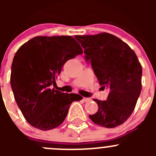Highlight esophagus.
Returning <instances> with one entry per match:
<instances>
[{"label": "esophagus", "instance_id": "34e87169", "mask_svg": "<svg viewBox=\"0 0 156 156\" xmlns=\"http://www.w3.org/2000/svg\"><path fill=\"white\" fill-rule=\"evenodd\" d=\"M83 101H84V102H89V101H90V99L87 98V97H83Z\"/></svg>", "mask_w": 156, "mask_h": 156}]
</instances>
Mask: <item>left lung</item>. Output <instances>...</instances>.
I'll list each match as a JSON object with an SVG mask.
<instances>
[{"label": "left lung", "instance_id": "8db88e82", "mask_svg": "<svg viewBox=\"0 0 156 156\" xmlns=\"http://www.w3.org/2000/svg\"><path fill=\"white\" fill-rule=\"evenodd\" d=\"M75 37L84 49L101 87L110 90L106 100L94 99L98 110L90 119L107 128L122 125L134 110L142 89V66L136 53L109 33Z\"/></svg>", "mask_w": 156, "mask_h": 156}]
</instances>
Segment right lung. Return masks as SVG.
Listing matches in <instances>:
<instances>
[{"label":"right lung","mask_w":156,"mask_h":156,"mask_svg":"<svg viewBox=\"0 0 156 156\" xmlns=\"http://www.w3.org/2000/svg\"><path fill=\"white\" fill-rule=\"evenodd\" d=\"M82 53L81 45L71 36H37L18 49L10 84L19 108L31 126L41 130L56 128L65 120L71 103L82 99L51 88L64 64Z\"/></svg>","instance_id":"add662e5"}]
</instances>
